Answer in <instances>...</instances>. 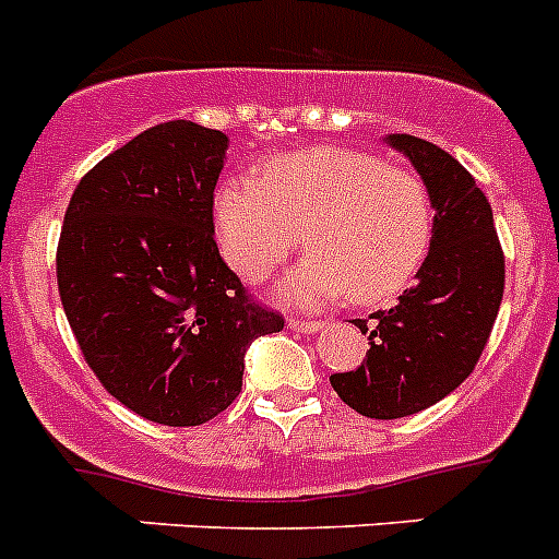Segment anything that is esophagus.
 Segmentation results:
<instances>
[{
	"label": "esophagus",
	"instance_id": "esophagus-1",
	"mask_svg": "<svg viewBox=\"0 0 559 559\" xmlns=\"http://www.w3.org/2000/svg\"><path fill=\"white\" fill-rule=\"evenodd\" d=\"M286 326L293 329V332H304V334H312V332H318L320 326H323V323H320V320H304V318H289L286 320Z\"/></svg>",
	"mask_w": 559,
	"mask_h": 559
}]
</instances>
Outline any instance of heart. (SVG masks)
Returning a JSON list of instances; mask_svg holds the SVG:
<instances>
[{
	"mask_svg": "<svg viewBox=\"0 0 559 559\" xmlns=\"http://www.w3.org/2000/svg\"><path fill=\"white\" fill-rule=\"evenodd\" d=\"M216 230L241 278L264 281L295 247L312 250L281 284V298L318 307L352 289L382 304L414 284L433 241V199L419 174L354 148L275 157L255 177L216 193Z\"/></svg>",
	"mask_w": 559,
	"mask_h": 559,
	"instance_id": "b5f03b06",
	"label": "heart"
}]
</instances>
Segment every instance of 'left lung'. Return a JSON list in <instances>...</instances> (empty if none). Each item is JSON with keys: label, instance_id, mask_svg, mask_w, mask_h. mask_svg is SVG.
Returning a JSON list of instances; mask_svg holds the SVG:
<instances>
[{"label": "left lung", "instance_id": "left-lung-1", "mask_svg": "<svg viewBox=\"0 0 559 559\" xmlns=\"http://www.w3.org/2000/svg\"><path fill=\"white\" fill-rule=\"evenodd\" d=\"M385 140L414 163L436 216L416 284L371 324L354 320L368 334L366 360L329 377L340 400L368 419L419 414L455 391L481 357L503 298V250L473 174L414 134Z\"/></svg>", "mask_w": 559, "mask_h": 559}]
</instances>
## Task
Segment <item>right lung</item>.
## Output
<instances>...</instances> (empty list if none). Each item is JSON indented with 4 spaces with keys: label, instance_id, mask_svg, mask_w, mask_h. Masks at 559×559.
Segmentation results:
<instances>
[{
    "label": "right lung",
    "instance_id": "1",
    "mask_svg": "<svg viewBox=\"0 0 559 559\" xmlns=\"http://www.w3.org/2000/svg\"><path fill=\"white\" fill-rule=\"evenodd\" d=\"M225 152V134L191 120L145 129L78 182L58 239V295L86 366L157 425L219 416L247 346L284 329L216 247Z\"/></svg>",
    "mask_w": 559,
    "mask_h": 559
}]
</instances>
